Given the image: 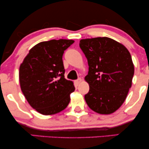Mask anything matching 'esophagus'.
<instances>
[{
	"label": "esophagus",
	"mask_w": 149,
	"mask_h": 149,
	"mask_svg": "<svg viewBox=\"0 0 149 149\" xmlns=\"http://www.w3.org/2000/svg\"><path fill=\"white\" fill-rule=\"evenodd\" d=\"M82 81H83V80H82L81 78H78V80H75V84H76L77 86H78V85H79L80 83H81Z\"/></svg>",
	"instance_id": "34e87169"
}]
</instances>
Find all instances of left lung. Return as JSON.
Returning <instances> with one entry per match:
<instances>
[{
    "instance_id": "obj_1",
    "label": "left lung",
    "mask_w": 149,
    "mask_h": 149,
    "mask_svg": "<svg viewBox=\"0 0 149 149\" xmlns=\"http://www.w3.org/2000/svg\"><path fill=\"white\" fill-rule=\"evenodd\" d=\"M79 45L89 66L85 80L90 90L85 102L95 112L113 113L123 104L132 86L134 68L130 53L108 37L82 39Z\"/></svg>"
}]
</instances>
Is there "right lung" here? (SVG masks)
I'll return each instance as SVG.
<instances>
[{"label":"right lung","mask_w":149,"mask_h":149,"mask_svg":"<svg viewBox=\"0 0 149 149\" xmlns=\"http://www.w3.org/2000/svg\"><path fill=\"white\" fill-rule=\"evenodd\" d=\"M74 42L59 39L39 42L19 66L21 90L30 106L42 115L61 112L70 102L73 83L64 78V50Z\"/></svg>","instance_id":"add662e5"}]
</instances>
